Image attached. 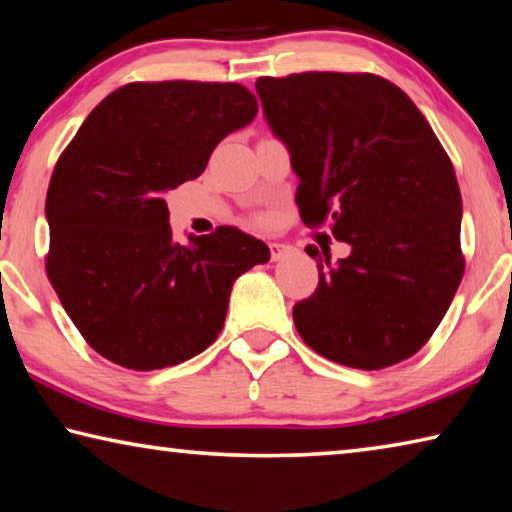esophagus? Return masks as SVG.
<instances>
[{"instance_id": "1", "label": "esophagus", "mask_w": 512, "mask_h": 512, "mask_svg": "<svg viewBox=\"0 0 512 512\" xmlns=\"http://www.w3.org/2000/svg\"><path fill=\"white\" fill-rule=\"evenodd\" d=\"M296 253V248L289 246V244H271V259L273 262H282V259L291 257Z\"/></svg>"}]
</instances>
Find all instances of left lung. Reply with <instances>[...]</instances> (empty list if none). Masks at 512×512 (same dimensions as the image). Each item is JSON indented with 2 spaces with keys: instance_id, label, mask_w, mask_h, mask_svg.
Masks as SVG:
<instances>
[{
  "instance_id": "8db88e82",
  "label": "left lung",
  "mask_w": 512,
  "mask_h": 512,
  "mask_svg": "<svg viewBox=\"0 0 512 512\" xmlns=\"http://www.w3.org/2000/svg\"><path fill=\"white\" fill-rule=\"evenodd\" d=\"M291 155L307 225L329 221L350 255L318 248V289L293 307L309 348L348 368L409 359L463 277V201L447 153L415 103L375 74L305 72L255 83Z\"/></svg>"
}]
</instances>
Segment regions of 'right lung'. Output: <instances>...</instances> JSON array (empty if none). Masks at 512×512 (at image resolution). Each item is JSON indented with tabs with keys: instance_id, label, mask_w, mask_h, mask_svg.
<instances>
[{
	"instance_id": "add662e5",
	"label": "right lung",
	"mask_w": 512,
	"mask_h": 512,
	"mask_svg": "<svg viewBox=\"0 0 512 512\" xmlns=\"http://www.w3.org/2000/svg\"><path fill=\"white\" fill-rule=\"evenodd\" d=\"M255 117L239 83H128L60 155L45 203L47 275L101 357L131 370L196 357L219 336L237 277L271 259L232 225L189 244L169 225L167 194Z\"/></svg>"
}]
</instances>
